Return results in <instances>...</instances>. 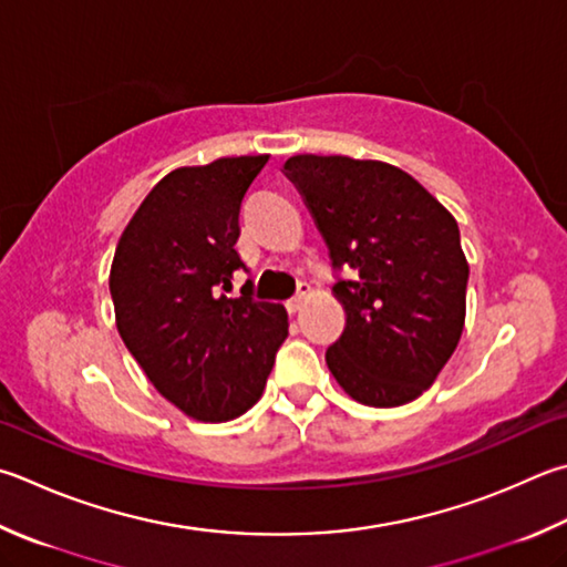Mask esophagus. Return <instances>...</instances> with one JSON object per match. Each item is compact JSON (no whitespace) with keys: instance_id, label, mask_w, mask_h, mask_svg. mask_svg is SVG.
Listing matches in <instances>:
<instances>
[{"instance_id":"1","label":"esophagus","mask_w":567,"mask_h":567,"mask_svg":"<svg viewBox=\"0 0 567 567\" xmlns=\"http://www.w3.org/2000/svg\"><path fill=\"white\" fill-rule=\"evenodd\" d=\"M307 297H310V285L300 282V287H297V295L292 297V300H287V310H290L292 315L300 312L302 305L307 302Z\"/></svg>"}]
</instances>
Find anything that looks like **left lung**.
<instances>
[{
    "mask_svg": "<svg viewBox=\"0 0 567 567\" xmlns=\"http://www.w3.org/2000/svg\"><path fill=\"white\" fill-rule=\"evenodd\" d=\"M285 176L310 208L337 272L342 337L327 367L367 406H401L434 384L466 319L458 225L424 185L382 161L292 156Z\"/></svg>",
    "mask_w": 567,
    "mask_h": 567,
    "instance_id": "1",
    "label": "left lung"
}]
</instances>
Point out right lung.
I'll return each mask as SVG.
<instances>
[{
	"label": "right lung",
	"instance_id": "obj_1",
	"mask_svg": "<svg viewBox=\"0 0 567 567\" xmlns=\"http://www.w3.org/2000/svg\"><path fill=\"white\" fill-rule=\"evenodd\" d=\"M270 156L218 158L156 183L123 230L111 265L116 327L171 404L198 421H230L260 399L287 337L282 305L233 297L248 267L240 203Z\"/></svg>",
	"mask_w": 567,
	"mask_h": 567
}]
</instances>
